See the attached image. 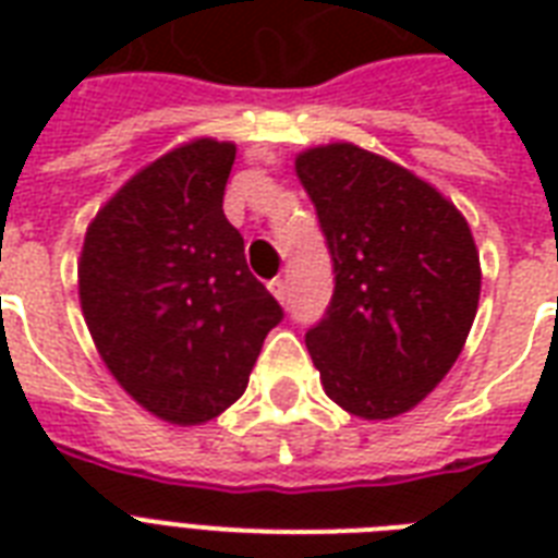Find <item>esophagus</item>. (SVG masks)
Listing matches in <instances>:
<instances>
[{
	"mask_svg": "<svg viewBox=\"0 0 558 558\" xmlns=\"http://www.w3.org/2000/svg\"><path fill=\"white\" fill-rule=\"evenodd\" d=\"M269 292L275 298H278L280 304H283V301H287V280L283 278H275V280H269Z\"/></svg>",
	"mask_w": 558,
	"mask_h": 558,
	"instance_id": "1",
	"label": "esophagus"
}]
</instances>
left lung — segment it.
Listing matches in <instances>:
<instances>
[{
	"label": "left lung",
	"mask_w": 558,
	"mask_h": 558,
	"mask_svg": "<svg viewBox=\"0 0 558 558\" xmlns=\"http://www.w3.org/2000/svg\"><path fill=\"white\" fill-rule=\"evenodd\" d=\"M336 271L306 332L327 397L362 420L423 402L458 362L481 298L466 217L397 161L350 142L298 153Z\"/></svg>",
	"instance_id": "left-lung-1"
}]
</instances>
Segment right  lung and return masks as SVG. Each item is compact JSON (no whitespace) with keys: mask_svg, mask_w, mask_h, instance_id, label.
I'll list each match as a JSON object with an SVG mask.
<instances>
[{"mask_svg":"<svg viewBox=\"0 0 558 558\" xmlns=\"http://www.w3.org/2000/svg\"><path fill=\"white\" fill-rule=\"evenodd\" d=\"M234 156L231 142L193 138L150 161L95 214L77 260L81 310L104 365L173 425L234 405L283 318L222 214Z\"/></svg>","mask_w":558,"mask_h":558,"instance_id":"1","label":"right lung"}]
</instances>
